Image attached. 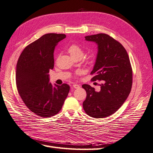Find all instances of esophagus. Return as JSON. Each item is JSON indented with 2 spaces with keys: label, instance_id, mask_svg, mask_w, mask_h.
<instances>
[{
  "label": "esophagus",
  "instance_id": "obj_1",
  "mask_svg": "<svg viewBox=\"0 0 153 153\" xmlns=\"http://www.w3.org/2000/svg\"><path fill=\"white\" fill-rule=\"evenodd\" d=\"M73 87L75 88H79L80 87V86L78 85V84H73Z\"/></svg>",
  "mask_w": 153,
  "mask_h": 153
}]
</instances>
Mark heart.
I'll list each match as a JSON object with an SVG mask.
<instances>
[{
  "instance_id": "obj_1",
  "label": "heart",
  "mask_w": 153,
  "mask_h": 153,
  "mask_svg": "<svg viewBox=\"0 0 153 153\" xmlns=\"http://www.w3.org/2000/svg\"><path fill=\"white\" fill-rule=\"evenodd\" d=\"M68 51L69 52L73 58L76 59L82 57L83 56V51L82 47L77 44H72L68 49ZM78 74V72L76 73Z\"/></svg>"
}]
</instances>
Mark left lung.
<instances>
[{
	"label": "left lung",
	"mask_w": 153,
	"mask_h": 153,
	"mask_svg": "<svg viewBox=\"0 0 153 153\" xmlns=\"http://www.w3.org/2000/svg\"><path fill=\"white\" fill-rule=\"evenodd\" d=\"M85 38L98 45L92 80L104 82L99 92L87 84L82 85L87 92L83 108L91 117L105 118L114 113L127 99L132 85V69L127 51L111 36L98 33Z\"/></svg>",
	"instance_id": "1"
}]
</instances>
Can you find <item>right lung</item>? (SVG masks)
Here are the masks:
<instances>
[{
	"mask_svg": "<svg viewBox=\"0 0 153 153\" xmlns=\"http://www.w3.org/2000/svg\"><path fill=\"white\" fill-rule=\"evenodd\" d=\"M65 34L47 33L26 46L18 59L16 83L23 101L31 112L42 118L57 114L70 91L66 83L53 86L49 70L54 68V51Z\"/></svg>",
	"mask_w": 153,
	"mask_h": 153,
	"instance_id": "1",
	"label": "right lung"
}]
</instances>
